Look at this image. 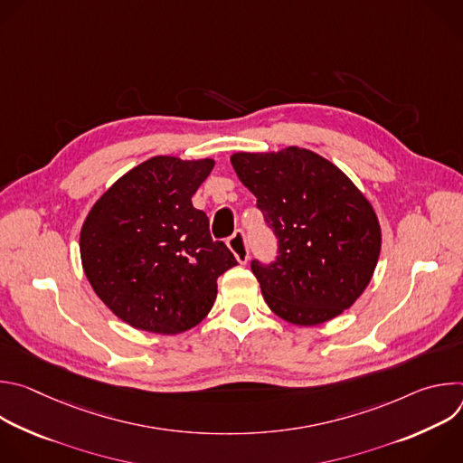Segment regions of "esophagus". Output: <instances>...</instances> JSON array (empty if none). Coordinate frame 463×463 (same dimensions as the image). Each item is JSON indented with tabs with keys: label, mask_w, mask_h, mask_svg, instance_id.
<instances>
[{
	"label": "esophagus",
	"mask_w": 463,
	"mask_h": 463,
	"mask_svg": "<svg viewBox=\"0 0 463 463\" xmlns=\"http://www.w3.org/2000/svg\"><path fill=\"white\" fill-rule=\"evenodd\" d=\"M229 249L232 250V254L236 256V260L240 263H247L249 260V249H247V241H245V234L241 231H236L229 240H227Z\"/></svg>",
	"instance_id": "1"
}]
</instances>
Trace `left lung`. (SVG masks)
<instances>
[{"mask_svg":"<svg viewBox=\"0 0 463 463\" xmlns=\"http://www.w3.org/2000/svg\"><path fill=\"white\" fill-rule=\"evenodd\" d=\"M231 165L279 238L275 263H250L271 311L317 326L352 307L381 252V225L364 194L332 161L298 146L236 152Z\"/></svg>","mask_w":463,"mask_h":463,"instance_id":"obj_1","label":"left lung"}]
</instances>
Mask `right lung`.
Returning <instances> with one entry per match:
<instances>
[{
	"label": "right lung",
	"instance_id": "1",
	"mask_svg": "<svg viewBox=\"0 0 463 463\" xmlns=\"http://www.w3.org/2000/svg\"><path fill=\"white\" fill-rule=\"evenodd\" d=\"M214 159L156 156L118 177L80 231L82 269L113 315L143 332L177 335L214 306L218 277L236 266L192 195Z\"/></svg>",
	"mask_w": 463,
	"mask_h": 463
}]
</instances>
